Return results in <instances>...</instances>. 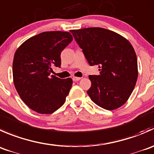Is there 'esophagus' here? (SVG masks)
Listing matches in <instances>:
<instances>
[{
	"mask_svg": "<svg viewBox=\"0 0 154 154\" xmlns=\"http://www.w3.org/2000/svg\"><path fill=\"white\" fill-rule=\"evenodd\" d=\"M81 79H82V78H80V77H73L72 78V80H73L74 82H78V81L80 80Z\"/></svg>",
	"mask_w": 154,
	"mask_h": 154,
	"instance_id": "obj_1",
	"label": "esophagus"
}]
</instances>
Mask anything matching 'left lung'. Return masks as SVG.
Here are the masks:
<instances>
[{"mask_svg": "<svg viewBox=\"0 0 154 154\" xmlns=\"http://www.w3.org/2000/svg\"><path fill=\"white\" fill-rule=\"evenodd\" d=\"M91 66L99 65V75H89L87 91L94 103L115 110L128 100L138 79V62L130 42L121 35L102 27L71 30Z\"/></svg>", "mask_w": 154, "mask_h": 154, "instance_id": "obj_1", "label": "left lung"}]
</instances>
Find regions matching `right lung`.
<instances>
[{
    "instance_id": "1",
    "label": "right lung",
    "mask_w": 154,
    "mask_h": 154,
    "mask_svg": "<svg viewBox=\"0 0 154 154\" xmlns=\"http://www.w3.org/2000/svg\"><path fill=\"white\" fill-rule=\"evenodd\" d=\"M72 39L69 32H42L25 41L15 53V88L24 103L37 113L51 114L65 103L72 79L50 74L53 66H60V53Z\"/></svg>"
}]
</instances>
